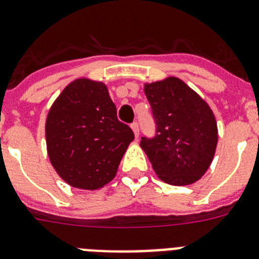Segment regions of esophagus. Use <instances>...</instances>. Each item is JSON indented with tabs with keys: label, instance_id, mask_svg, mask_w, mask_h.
I'll use <instances>...</instances> for the list:
<instances>
[{
	"label": "esophagus",
	"instance_id": "34e87169",
	"mask_svg": "<svg viewBox=\"0 0 259 259\" xmlns=\"http://www.w3.org/2000/svg\"><path fill=\"white\" fill-rule=\"evenodd\" d=\"M131 128H132V131H134L135 136L139 137V134H140V128H139V123H132L131 124Z\"/></svg>",
	"mask_w": 259,
	"mask_h": 259
}]
</instances>
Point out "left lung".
I'll return each instance as SVG.
<instances>
[{
	"label": "left lung",
	"mask_w": 259,
	"mask_h": 259,
	"mask_svg": "<svg viewBox=\"0 0 259 259\" xmlns=\"http://www.w3.org/2000/svg\"><path fill=\"white\" fill-rule=\"evenodd\" d=\"M157 124L153 139L140 146L162 182L189 185L201 179L214 158L218 127L205 100L179 77L144 84Z\"/></svg>",
	"instance_id": "8db88e82"
}]
</instances>
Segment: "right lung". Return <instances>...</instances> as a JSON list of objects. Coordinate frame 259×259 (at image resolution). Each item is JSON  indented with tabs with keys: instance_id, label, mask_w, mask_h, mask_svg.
I'll use <instances>...</instances> for the list:
<instances>
[{
	"instance_id": "1",
	"label": "right lung",
	"mask_w": 259,
	"mask_h": 259,
	"mask_svg": "<svg viewBox=\"0 0 259 259\" xmlns=\"http://www.w3.org/2000/svg\"><path fill=\"white\" fill-rule=\"evenodd\" d=\"M47 150L56 172L79 189L102 188L115 178L134 132L120 123L102 81L79 77L53 102L45 122Z\"/></svg>"
}]
</instances>
